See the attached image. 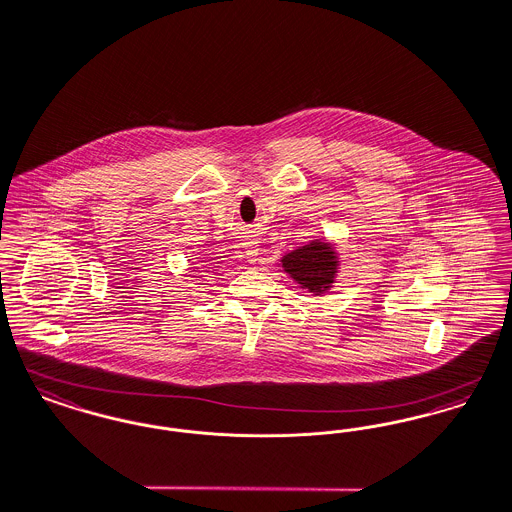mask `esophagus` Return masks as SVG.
<instances>
[{"instance_id": "34e87169", "label": "esophagus", "mask_w": 512, "mask_h": 512, "mask_svg": "<svg viewBox=\"0 0 512 512\" xmlns=\"http://www.w3.org/2000/svg\"><path fill=\"white\" fill-rule=\"evenodd\" d=\"M256 256H258V250H256L254 246H248V248H246V258H248L250 262H256Z\"/></svg>"}]
</instances>
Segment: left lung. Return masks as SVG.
Here are the masks:
<instances>
[{"label":"left lung","mask_w":512,"mask_h":512,"mask_svg":"<svg viewBox=\"0 0 512 512\" xmlns=\"http://www.w3.org/2000/svg\"><path fill=\"white\" fill-rule=\"evenodd\" d=\"M281 264L302 289L322 295L335 281L339 260L331 244L312 241L283 256Z\"/></svg>","instance_id":"1"}]
</instances>
